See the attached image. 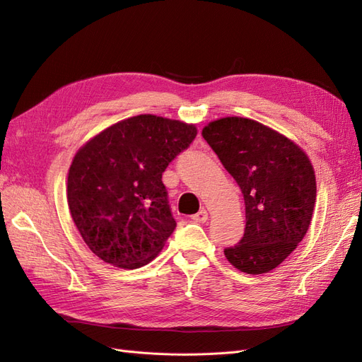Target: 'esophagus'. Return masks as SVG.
<instances>
[{
	"label": "esophagus",
	"mask_w": 362,
	"mask_h": 362,
	"mask_svg": "<svg viewBox=\"0 0 362 362\" xmlns=\"http://www.w3.org/2000/svg\"><path fill=\"white\" fill-rule=\"evenodd\" d=\"M192 221L198 222V223H205L208 221V213L205 210H201L192 216Z\"/></svg>",
	"instance_id": "esophagus-1"
}]
</instances>
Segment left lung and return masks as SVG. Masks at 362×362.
<instances>
[{
    "mask_svg": "<svg viewBox=\"0 0 362 362\" xmlns=\"http://www.w3.org/2000/svg\"><path fill=\"white\" fill-rule=\"evenodd\" d=\"M202 137L245 199V234L223 250L226 259L249 275L273 270L311 223L317 187L310 158L287 137L246 117L214 120Z\"/></svg>",
    "mask_w": 362,
    "mask_h": 362,
    "instance_id": "left-lung-1",
    "label": "left lung"
}]
</instances>
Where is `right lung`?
<instances>
[{
    "instance_id": "obj_1",
    "label": "right lung",
    "mask_w": 362,
    "mask_h": 362,
    "mask_svg": "<svg viewBox=\"0 0 362 362\" xmlns=\"http://www.w3.org/2000/svg\"><path fill=\"white\" fill-rule=\"evenodd\" d=\"M196 134L194 125L140 115L108 127L76 152L68 205L96 257L122 269L157 257L177 226L161 175Z\"/></svg>"
}]
</instances>
